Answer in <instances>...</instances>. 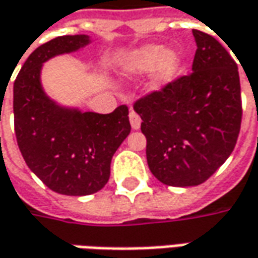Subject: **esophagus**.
<instances>
[{"mask_svg": "<svg viewBox=\"0 0 258 258\" xmlns=\"http://www.w3.org/2000/svg\"><path fill=\"white\" fill-rule=\"evenodd\" d=\"M130 124L134 130H138L141 127V117L136 111L130 112Z\"/></svg>", "mask_w": 258, "mask_h": 258, "instance_id": "obj_1", "label": "esophagus"}]
</instances>
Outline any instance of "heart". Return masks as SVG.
Instances as JSON below:
<instances>
[{
    "mask_svg": "<svg viewBox=\"0 0 258 258\" xmlns=\"http://www.w3.org/2000/svg\"><path fill=\"white\" fill-rule=\"evenodd\" d=\"M181 58L174 49H164L161 45H146L137 49L127 64V71L133 74H146L156 68V83L167 84L177 76Z\"/></svg>",
    "mask_w": 258,
    "mask_h": 258,
    "instance_id": "obj_1",
    "label": "heart"
}]
</instances>
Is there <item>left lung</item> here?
I'll return each mask as SVG.
<instances>
[{
	"label": "left lung",
	"instance_id": "8db88e82",
	"mask_svg": "<svg viewBox=\"0 0 258 258\" xmlns=\"http://www.w3.org/2000/svg\"><path fill=\"white\" fill-rule=\"evenodd\" d=\"M192 71L134 102L147 138V163L173 187L200 185L234 150L243 107L237 64L213 35L192 30Z\"/></svg>",
	"mask_w": 258,
	"mask_h": 258
}]
</instances>
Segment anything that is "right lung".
Wrapping results in <instances>:
<instances>
[{"mask_svg":"<svg viewBox=\"0 0 258 258\" xmlns=\"http://www.w3.org/2000/svg\"><path fill=\"white\" fill-rule=\"evenodd\" d=\"M88 44L87 35H62L30 54L14 81V130L27 165L49 190L88 196L107 184L114 153L131 131L128 107L110 114L55 105L42 91V62Z\"/></svg>","mask_w":258,"mask_h":258,"instance_id":"1","label":"right lung"}]
</instances>
